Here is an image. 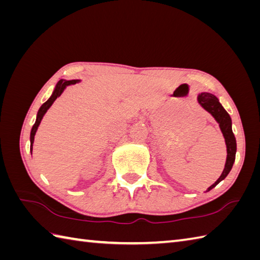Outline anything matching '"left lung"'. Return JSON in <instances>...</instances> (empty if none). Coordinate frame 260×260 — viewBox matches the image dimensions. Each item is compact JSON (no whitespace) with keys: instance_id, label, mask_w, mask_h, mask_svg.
Here are the masks:
<instances>
[{"instance_id":"8db88e82","label":"left lung","mask_w":260,"mask_h":260,"mask_svg":"<svg viewBox=\"0 0 260 260\" xmlns=\"http://www.w3.org/2000/svg\"><path fill=\"white\" fill-rule=\"evenodd\" d=\"M198 102L204 109L207 110L208 113H210L213 116V118L215 120H217V123L220 126V129H221L223 134L225 145H227V161H225L223 172L211 186L208 187L207 190L208 192L211 189H213L215 185L219 184L222 180H224L225 176L229 174L231 169H233V165L236 158L237 143H236V137L233 133V128H231L230 116L227 112H225V109L222 107V105L219 103V99L210 92H201L200 95L198 96Z\"/></svg>"}]
</instances>
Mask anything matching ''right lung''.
<instances>
[{"label": "right lung", "mask_w": 260, "mask_h": 260, "mask_svg": "<svg viewBox=\"0 0 260 260\" xmlns=\"http://www.w3.org/2000/svg\"><path fill=\"white\" fill-rule=\"evenodd\" d=\"M79 80H59L58 84L56 86V88H54V90L52 92L51 97L48 99V101L42 105V106L40 107V109H39V112L37 114V119H36V123L35 125L32 126V129H31V134H30V142H31V146H30V151H31V154H32V145H33V142H35V135L37 133V129L39 125H40L41 120L43 118V116H45V114L47 113V110L51 107V105L53 104V102L56 101V99L61 95V93L63 92V90L66 89V87L67 86H70V85H75L76 82H78Z\"/></svg>", "instance_id": "1"}]
</instances>
